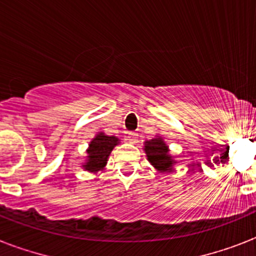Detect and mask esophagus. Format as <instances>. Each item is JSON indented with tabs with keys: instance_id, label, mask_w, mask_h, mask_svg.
Returning <instances> with one entry per match:
<instances>
[{
	"instance_id": "obj_1",
	"label": "esophagus",
	"mask_w": 256,
	"mask_h": 256,
	"mask_svg": "<svg viewBox=\"0 0 256 256\" xmlns=\"http://www.w3.org/2000/svg\"><path fill=\"white\" fill-rule=\"evenodd\" d=\"M126 138H128V142H130V144H136V142H138L136 134H134V132H128Z\"/></svg>"
}]
</instances>
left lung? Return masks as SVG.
<instances>
[{
  "label": "left lung",
  "instance_id": "1",
  "mask_svg": "<svg viewBox=\"0 0 256 256\" xmlns=\"http://www.w3.org/2000/svg\"><path fill=\"white\" fill-rule=\"evenodd\" d=\"M144 150L150 164L158 172L168 174L174 170V164H176V160L170 154V148L162 136H156L152 140H144Z\"/></svg>",
  "mask_w": 256,
  "mask_h": 256
}]
</instances>
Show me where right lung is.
<instances>
[{"instance_id": "1", "label": "right lung", "mask_w": 256, "mask_h": 256, "mask_svg": "<svg viewBox=\"0 0 256 256\" xmlns=\"http://www.w3.org/2000/svg\"><path fill=\"white\" fill-rule=\"evenodd\" d=\"M120 140L118 136H106L104 132H96V136L88 142L86 148L85 162L82 164V168L88 172H100L104 171L108 164V156L112 148L120 144Z\"/></svg>"}]
</instances>
